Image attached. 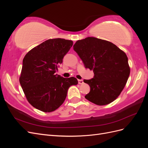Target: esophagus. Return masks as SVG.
I'll list each match as a JSON object with an SVG mask.
<instances>
[{"label": "esophagus", "instance_id": "1", "mask_svg": "<svg viewBox=\"0 0 148 148\" xmlns=\"http://www.w3.org/2000/svg\"><path fill=\"white\" fill-rule=\"evenodd\" d=\"M78 83H79V84H83V83H84V82H83V79H78Z\"/></svg>", "mask_w": 148, "mask_h": 148}]
</instances>
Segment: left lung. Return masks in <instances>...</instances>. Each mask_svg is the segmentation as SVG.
<instances>
[{"label":"left lung","mask_w":148,"mask_h":148,"mask_svg":"<svg viewBox=\"0 0 148 148\" xmlns=\"http://www.w3.org/2000/svg\"><path fill=\"white\" fill-rule=\"evenodd\" d=\"M86 69L92 70L93 78L84 79L90 86L85 98L99 106L109 104L122 91L130 73L128 57L109 41L94 37L78 40L73 46Z\"/></svg>","instance_id":"8db88e82"}]
</instances>
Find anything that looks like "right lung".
Listing matches in <instances>:
<instances>
[{"instance_id":"1","label":"right lung","mask_w":148,"mask_h":148,"mask_svg":"<svg viewBox=\"0 0 148 148\" xmlns=\"http://www.w3.org/2000/svg\"><path fill=\"white\" fill-rule=\"evenodd\" d=\"M73 41L51 39L31 49L25 56L20 83L26 99L44 112L54 111L63 104L69 88L78 83L75 77L56 74Z\"/></svg>"}]
</instances>
